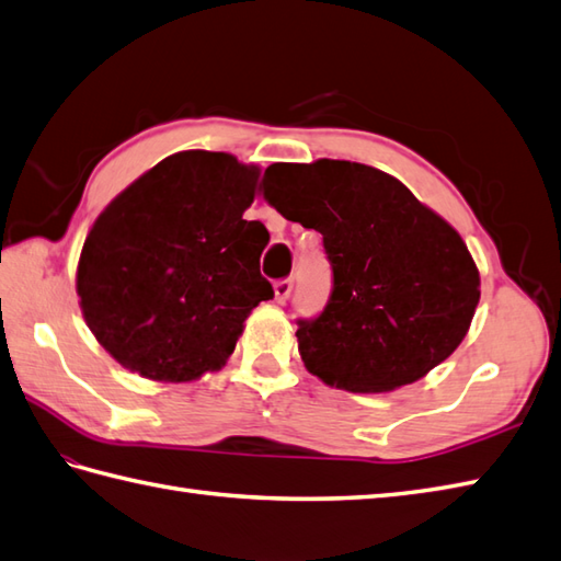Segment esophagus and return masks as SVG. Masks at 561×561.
<instances>
[{
    "label": "esophagus",
    "instance_id": "esophagus-1",
    "mask_svg": "<svg viewBox=\"0 0 561 561\" xmlns=\"http://www.w3.org/2000/svg\"><path fill=\"white\" fill-rule=\"evenodd\" d=\"M289 294H291V282H289V279L274 282V301L284 304V301L289 299Z\"/></svg>",
    "mask_w": 561,
    "mask_h": 561
}]
</instances>
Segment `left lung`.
I'll list each match as a JSON object with an SVG mask.
<instances>
[{
    "label": "left lung",
    "mask_w": 561,
    "mask_h": 561,
    "mask_svg": "<svg viewBox=\"0 0 561 561\" xmlns=\"http://www.w3.org/2000/svg\"><path fill=\"white\" fill-rule=\"evenodd\" d=\"M265 183L282 217L323 233L332 265L325 311L296 330L308 374L330 388L390 392L458 350L480 270L444 217L398 178L354 161L272 163Z\"/></svg>",
    "instance_id": "obj_1"
}]
</instances>
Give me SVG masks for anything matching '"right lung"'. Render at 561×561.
Wrapping results in <instances>:
<instances>
[{"mask_svg": "<svg viewBox=\"0 0 561 561\" xmlns=\"http://www.w3.org/2000/svg\"><path fill=\"white\" fill-rule=\"evenodd\" d=\"M260 165L224 151H178L127 185L83 241V320L141 378L190 383L219 371L245 318L274 296L260 274L270 233L243 219Z\"/></svg>", "mask_w": 561, "mask_h": 561, "instance_id": "right-lung-1", "label": "right lung"}]
</instances>
